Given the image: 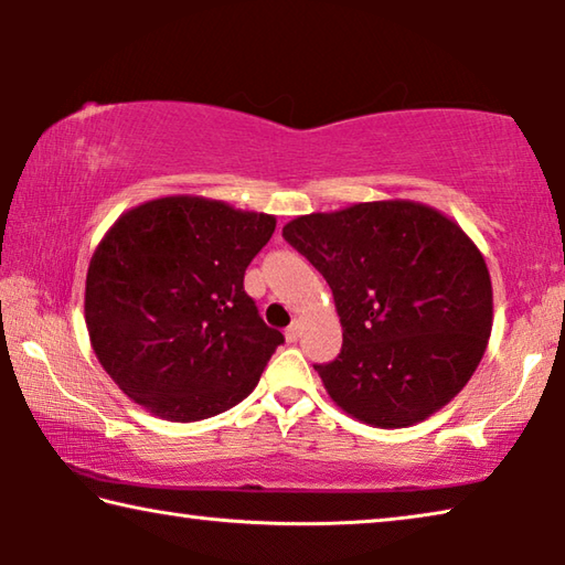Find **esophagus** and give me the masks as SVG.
Here are the masks:
<instances>
[{
	"mask_svg": "<svg viewBox=\"0 0 565 565\" xmlns=\"http://www.w3.org/2000/svg\"><path fill=\"white\" fill-rule=\"evenodd\" d=\"M299 337H301V321H294L289 329H286V339L289 341H299Z\"/></svg>",
	"mask_w": 565,
	"mask_h": 565,
	"instance_id": "esophagus-1",
	"label": "esophagus"
}]
</instances>
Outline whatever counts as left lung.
I'll return each mask as SVG.
<instances>
[{
    "label": "left lung",
    "mask_w": 565,
    "mask_h": 565,
    "mask_svg": "<svg viewBox=\"0 0 565 565\" xmlns=\"http://www.w3.org/2000/svg\"><path fill=\"white\" fill-rule=\"evenodd\" d=\"M284 238L331 286L343 347L313 369L343 414L406 428L458 396L489 347L493 289L454 218L384 199L296 216Z\"/></svg>",
    "instance_id": "8db88e82"
}]
</instances>
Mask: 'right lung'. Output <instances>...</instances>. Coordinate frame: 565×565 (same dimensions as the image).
Listing matches in <instances>:
<instances>
[{
	"mask_svg": "<svg viewBox=\"0 0 565 565\" xmlns=\"http://www.w3.org/2000/svg\"><path fill=\"white\" fill-rule=\"evenodd\" d=\"M276 216L174 194L124 212L94 248L84 321L104 371L151 416L224 414L256 388L284 333L266 327L244 271Z\"/></svg>",
	"mask_w": 565,
	"mask_h": 565,
	"instance_id": "right-lung-1",
	"label": "right lung"
}]
</instances>
